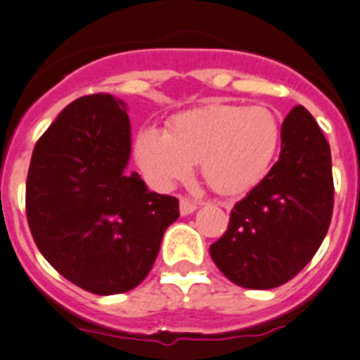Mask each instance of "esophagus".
I'll return each mask as SVG.
<instances>
[{
	"label": "esophagus",
	"instance_id": "1",
	"mask_svg": "<svg viewBox=\"0 0 360 360\" xmlns=\"http://www.w3.org/2000/svg\"><path fill=\"white\" fill-rule=\"evenodd\" d=\"M198 208V203H195L194 199L186 198V195H181L179 198V210L183 216H188V214H192Z\"/></svg>",
	"mask_w": 360,
	"mask_h": 360
}]
</instances>
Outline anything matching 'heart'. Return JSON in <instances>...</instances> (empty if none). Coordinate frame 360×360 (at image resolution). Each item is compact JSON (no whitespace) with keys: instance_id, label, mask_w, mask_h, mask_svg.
<instances>
[{"instance_id":"obj_1","label":"heart","mask_w":360,"mask_h":360,"mask_svg":"<svg viewBox=\"0 0 360 360\" xmlns=\"http://www.w3.org/2000/svg\"><path fill=\"white\" fill-rule=\"evenodd\" d=\"M280 141V122L267 108L208 104L174 117L166 134L153 128L139 131L134 153L157 188H172L192 174V165H199L210 188L240 194L267 175Z\"/></svg>"}]
</instances>
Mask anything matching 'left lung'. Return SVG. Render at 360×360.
I'll list each match as a JSON object with an SVG mask.
<instances>
[{
    "label": "left lung",
    "mask_w": 360,
    "mask_h": 360,
    "mask_svg": "<svg viewBox=\"0 0 360 360\" xmlns=\"http://www.w3.org/2000/svg\"><path fill=\"white\" fill-rule=\"evenodd\" d=\"M331 150L313 115L297 105L282 124L280 157L231 210L210 245L217 269L247 289H273L306 267L333 214Z\"/></svg>",
    "instance_id": "left-lung-1"
}]
</instances>
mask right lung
Listing matches in <instances>:
<instances>
[{
	"mask_svg": "<svg viewBox=\"0 0 360 360\" xmlns=\"http://www.w3.org/2000/svg\"><path fill=\"white\" fill-rule=\"evenodd\" d=\"M129 119L108 93L80 96L38 139L27 174L29 229L44 258L93 295L148 276L179 201L128 172Z\"/></svg>",
	"mask_w": 360,
	"mask_h": 360,
	"instance_id": "right-lung-1",
	"label": "right lung"
}]
</instances>
